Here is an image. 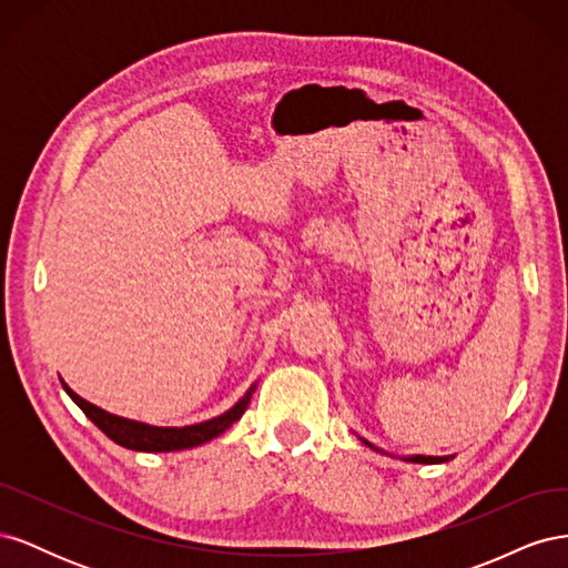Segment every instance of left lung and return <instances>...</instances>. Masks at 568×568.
Listing matches in <instances>:
<instances>
[{
    "mask_svg": "<svg viewBox=\"0 0 568 568\" xmlns=\"http://www.w3.org/2000/svg\"><path fill=\"white\" fill-rule=\"evenodd\" d=\"M363 440L367 448H372V450H376V453H384L382 448H376L374 443H369V440H365V438H359ZM405 462H419V464H438V462H448V457H434V455H409V457H403Z\"/></svg>",
    "mask_w": 568,
    "mask_h": 568,
    "instance_id": "8db88e82",
    "label": "left lung"
}]
</instances>
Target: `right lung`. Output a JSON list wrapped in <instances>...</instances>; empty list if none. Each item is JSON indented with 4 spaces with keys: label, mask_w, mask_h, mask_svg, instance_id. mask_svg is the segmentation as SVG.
Listing matches in <instances>:
<instances>
[{
    "label": "right lung",
    "mask_w": 568,
    "mask_h": 568,
    "mask_svg": "<svg viewBox=\"0 0 568 568\" xmlns=\"http://www.w3.org/2000/svg\"><path fill=\"white\" fill-rule=\"evenodd\" d=\"M65 393L71 395L73 403L84 412V415H88V419L94 422L113 443L123 445V448H128V450H136V453H173V450L196 448V445H203V443L217 438L220 434H225L234 422L242 419V415L246 412L253 393H255V384L227 412H222V415H217L213 419L189 424V426H151L144 422H136V419L118 417V415H111V412L80 398L73 388L65 386Z\"/></svg>",
    "instance_id": "add662e5"
}]
</instances>
